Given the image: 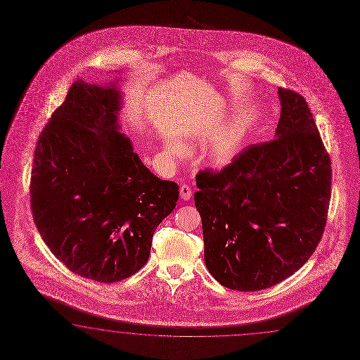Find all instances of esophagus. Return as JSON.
<instances>
[{
	"instance_id": "34e87169",
	"label": "esophagus",
	"mask_w": 360,
	"mask_h": 360,
	"mask_svg": "<svg viewBox=\"0 0 360 360\" xmlns=\"http://www.w3.org/2000/svg\"><path fill=\"white\" fill-rule=\"evenodd\" d=\"M191 195H193V193H191L190 186H181V188H179V196H181L184 200H190Z\"/></svg>"
}]
</instances>
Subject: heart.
<instances>
[{
	"label": "heart",
	"mask_w": 360,
	"mask_h": 360,
	"mask_svg": "<svg viewBox=\"0 0 360 360\" xmlns=\"http://www.w3.org/2000/svg\"><path fill=\"white\" fill-rule=\"evenodd\" d=\"M243 143V131L241 127H228L219 136L214 139L210 146V158L216 165H223L232 161L237 155ZM166 150L172 155H182V148L176 143H169Z\"/></svg>",
	"instance_id": "heart-1"
}]
</instances>
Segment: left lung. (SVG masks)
Returning a JSON list of instances; mask_svg holds the SVG:
<instances>
[{"label":"left lung","instance_id":"obj_1","mask_svg":"<svg viewBox=\"0 0 360 360\" xmlns=\"http://www.w3.org/2000/svg\"><path fill=\"white\" fill-rule=\"evenodd\" d=\"M278 94L275 139L246 146L220 172L196 175L205 266L231 290L261 291L291 276L326 224L330 155L304 97L290 89Z\"/></svg>","mask_w":360,"mask_h":360}]
</instances>
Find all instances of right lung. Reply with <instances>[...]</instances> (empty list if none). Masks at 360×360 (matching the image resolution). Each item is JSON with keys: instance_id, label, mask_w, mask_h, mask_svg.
Returning <instances> with one entry per match:
<instances>
[{"instance_id": "obj_1", "label": "right lung", "mask_w": 360, "mask_h": 360, "mask_svg": "<svg viewBox=\"0 0 360 360\" xmlns=\"http://www.w3.org/2000/svg\"><path fill=\"white\" fill-rule=\"evenodd\" d=\"M120 101L115 84L73 82L40 134L30 182L43 241L70 271L99 283L120 282L148 262L155 228L179 195L119 132Z\"/></svg>"}]
</instances>
